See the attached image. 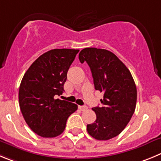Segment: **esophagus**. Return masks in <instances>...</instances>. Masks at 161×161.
I'll use <instances>...</instances> for the list:
<instances>
[{
	"label": "esophagus",
	"mask_w": 161,
	"mask_h": 161,
	"mask_svg": "<svg viewBox=\"0 0 161 161\" xmlns=\"http://www.w3.org/2000/svg\"><path fill=\"white\" fill-rule=\"evenodd\" d=\"M79 109H80V110L84 111V110H86V109H87V106H79Z\"/></svg>",
	"instance_id": "esophagus-1"
}]
</instances>
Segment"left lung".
<instances>
[{"label": "left lung", "mask_w": 161, "mask_h": 161, "mask_svg": "<svg viewBox=\"0 0 161 161\" xmlns=\"http://www.w3.org/2000/svg\"><path fill=\"white\" fill-rule=\"evenodd\" d=\"M86 62L94 79V88L103 92L102 106L92 108L96 121L87 125L88 133L98 141L119 135L125 128L136 103V87L131 73L114 53L106 49L87 47L79 55Z\"/></svg>", "instance_id": "8db88e82"}]
</instances>
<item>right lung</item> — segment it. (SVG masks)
<instances>
[{
    "mask_svg": "<svg viewBox=\"0 0 161 161\" xmlns=\"http://www.w3.org/2000/svg\"><path fill=\"white\" fill-rule=\"evenodd\" d=\"M79 50L53 49L34 61L19 88V104L30 129L42 137L64 131L67 118L77 110L75 103L57 98L64 92L67 74Z\"/></svg>",
    "mask_w": 161,
    "mask_h": 161,
    "instance_id": "obj_1",
    "label": "right lung"
}]
</instances>
